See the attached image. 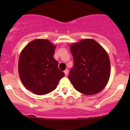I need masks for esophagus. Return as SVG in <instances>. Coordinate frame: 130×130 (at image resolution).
<instances>
[{
	"label": "esophagus",
	"instance_id": "obj_1",
	"mask_svg": "<svg viewBox=\"0 0 130 130\" xmlns=\"http://www.w3.org/2000/svg\"><path fill=\"white\" fill-rule=\"evenodd\" d=\"M64 73H65V75L67 76L68 75V70H66L64 71Z\"/></svg>",
	"mask_w": 130,
	"mask_h": 130
}]
</instances>
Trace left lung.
<instances>
[{
	"mask_svg": "<svg viewBox=\"0 0 130 130\" xmlns=\"http://www.w3.org/2000/svg\"><path fill=\"white\" fill-rule=\"evenodd\" d=\"M73 66L68 79L75 90L86 95L100 92L109 79L111 66L105 49L95 40L85 39L72 44Z\"/></svg>",
	"mask_w": 130,
	"mask_h": 130,
	"instance_id": "left-lung-1",
	"label": "left lung"
}]
</instances>
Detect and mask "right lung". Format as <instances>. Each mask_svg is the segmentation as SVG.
Instances as JSON below:
<instances>
[{"label": "right lung", "instance_id": "add662e5", "mask_svg": "<svg viewBox=\"0 0 130 130\" xmlns=\"http://www.w3.org/2000/svg\"><path fill=\"white\" fill-rule=\"evenodd\" d=\"M55 47L49 40L37 39L30 42L21 53L18 64L21 81L35 94L52 92L65 75L53 57Z\"/></svg>", "mask_w": 130, "mask_h": 130}]
</instances>
